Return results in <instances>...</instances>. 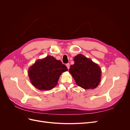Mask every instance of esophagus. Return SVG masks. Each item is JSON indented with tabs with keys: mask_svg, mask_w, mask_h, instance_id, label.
I'll return each instance as SVG.
<instances>
[{
	"mask_svg": "<svg viewBox=\"0 0 130 130\" xmlns=\"http://www.w3.org/2000/svg\"><path fill=\"white\" fill-rule=\"evenodd\" d=\"M66 66H67V68H68V69H69V68H70V64L69 63H67L66 64Z\"/></svg>",
	"mask_w": 130,
	"mask_h": 130,
	"instance_id": "1",
	"label": "esophagus"
}]
</instances>
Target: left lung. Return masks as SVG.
Masks as SVG:
<instances>
[{
	"instance_id": "1",
	"label": "left lung",
	"mask_w": 130,
	"mask_h": 130,
	"mask_svg": "<svg viewBox=\"0 0 130 130\" xmlns=\"http://www.w3.org/2000/svg\"><path fill=\"white\" fill-rule=\"evenodd\" d=\"M69 70L77 85L84 89H94L99 85L101 71L99 66L90 59L78 54Z\"/></svg>"
}]
</instances>
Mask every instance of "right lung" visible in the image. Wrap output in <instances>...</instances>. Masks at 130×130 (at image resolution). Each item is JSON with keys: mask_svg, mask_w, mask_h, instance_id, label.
Segmentation results:
<instances>
[{"mask_svg": "<svg viewBox=\"0 0 130 130\" xmlns=\"http://www.w3.org/2000/svg\"><path fill=\"white\" fill-rule=\"evenodd\" d=\"M67 70L60 60L48 56L35 62L29 69L28 74L31 83L36 88L49 90L55 87L62 73Z\"/></svg>", "mask_w": 130, "mask_h": 130, "instance_id": "right-lung-1", "label": "right lung"}]
</instances>
